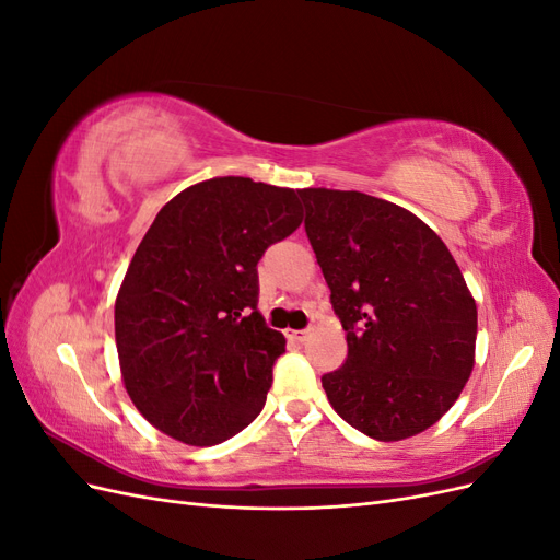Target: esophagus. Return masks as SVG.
<instances>
[{
	"label": "esophagus",
	"instance_id": "esophagus-1",
	"mask_svg": "<svg viewBox=\"0 0 560 560\" xmlns=\"http://www.w3.org/2000/svg\"><path fill=\"white\" fill-rule=\"evenodd\" d=\"M308 334H311L308 329H287V331H284V336L290 338L292 343H303V341H306V338H308Z\"/></svg>",
	"mask_w": 560,
	"mask_h": 560
}]
</instances>
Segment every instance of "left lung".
I'll use <instances>...</instances> for the list:
<instances>
[{"label":"left lung","instance_id":"1","mask_svg":"<svg viewBox=\"0 0 560 560\" xmlns=\"http://www.w3.org/2000/svg\"><path fill=\"white\" fill-rule=\"evenodd\" d=\"M348 358L322 376L348 425L378 442L432 428L474 369L477 303L439 235L362 191L299 189Z\"/></svg>","mask_w":560,"mask_h":560}]
</instances>
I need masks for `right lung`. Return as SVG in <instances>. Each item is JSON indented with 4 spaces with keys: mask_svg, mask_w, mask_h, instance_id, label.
Listing matches in <instances>:
<instances>
[{
    "mask_svg": "<svg viewBox=\"0 0 560 560\" xmlns=\"http://www.w3.org/2000/svg\"><path fill=\"white\" fill-rule=\"evenodd\" d=\"M294 189L214 177L156 214L114 306L124 385L177 442L222 444L266 404L284 336L257 311L264 252L301 224Z\"/></svg>",
    "mask_w": 560,
    "mask_h": 560,
    "instance_id": "1",
    "label": "right lung"
}]
</instances>
